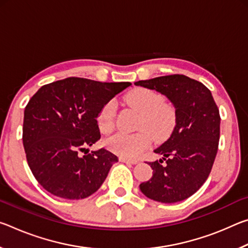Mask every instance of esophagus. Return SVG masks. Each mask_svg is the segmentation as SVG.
<instances>
[{"mask_svg": "<svg viewBox=\"0 0 248 248\" xmlns=\"http://www.w3.org/2000/svg\"><path fill=\"white\" fill-rule=\"evenodd\" d=\"M119 161L123 162V163H125V164H137V161H132V159H129V158H125V157H119Z\"/></svg>", "mask_w": 248, "mask_h": 248, "instance_id": "obj_1", "label": "esophagus"}]
</instances>
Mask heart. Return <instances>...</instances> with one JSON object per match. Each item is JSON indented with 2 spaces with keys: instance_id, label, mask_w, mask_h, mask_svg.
I'll list each match as a JSON object with an SVG mask.
<instances>
[{
  "instance_id": "1",
  "label": "heart",
  "mask_w": 248,
  "mask_h": 248,
  "mask_svg": "<svg viewBox=\"0 0 248 248\" xmlns=\"http://www.w3.org/2000/svg\"><path fill=\"white\" fill-rule=\"evenodd\" d=\"M125 102L141 114L138 129L132 134L117 133L107 141V148L127 158H137L149 148L152 138L156 142L169 139L176 124L175 109L163 103L164 98L148 89H136L125 95ZM116 103L109 100L99 109L97 124L103 133L112 131L115 125Z\"/></svg>"
}]
</instances>
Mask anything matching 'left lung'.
Here are the masks:
<instances>
[{
  "label": "left lung",
  "instance_id": "left-lung-1",
  "mask_svg": "<svg viewBox=\"0 0 248 248\" xmlns=\"http://www.w3.org/2000/svg\"><path fill=\"white\" fill-rule=\"evenodd\" d=\"M134 85L165 95L176 112L170 137L154 150L163 157L149 163L152 178L142 183L140 190L163 203L189 198L207 180L219 146L221 118L211 92L202 83L180 74L139 81ZM163 160L165 166L161 165Z\"/></svg>",
  "mask_w": 248,
  "mask_h": 248
}]
</instances>
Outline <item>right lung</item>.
I'll use <instances>...</instances> for the list:
<instances>
[{"mask_svg": "<svg viewBox=\"0 0 248 248\" xmlns=\"http://www.w3.org/2000/svg\"><path fill=\"white\" fill-rule=\"evenodd\" d=\"M130 85L68 78L41 86L29 100L25 153L32 175L50 194L78 200L99 189L118 157L105 149L89 153L87 148L100 139L99 109Z\"/></svg>", "mask_w": 248, "mask_h": 248, "instance_id": "add662e5", "label": "right lung"}]
</instances>
